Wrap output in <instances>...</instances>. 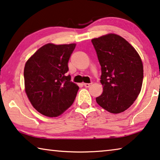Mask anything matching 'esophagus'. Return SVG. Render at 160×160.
Listing matches in <instances>:
<instances>
[{
	"mask_svg": "<svg viewBox=\"0 0 160 160\" xmlns=\"http://www.w3.org/2000/svg\"><path fill=\"white\" fill-rule=\"evenodd\" d=\"M91 84H92V83H84V84H83V85L85 87H89L90 86H91Z\"/></svg>",
	"mask_w": 160,
	"mask_h": 160,
	"instance_id": "34e87169",
	"label": "esophagus"
}]
</instances>
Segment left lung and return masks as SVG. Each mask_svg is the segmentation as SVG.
Masks as SVG:
<instances>
[{"label": "left lung", "instance_id": "left-lung-1", "mask_svg": "<svg viewBox=\"0 0 160 160\" xmlns=\"http://www.w3.org/2000/svg\"><path fill=\"white\" fill-rule=\"evenodd\" d=\"M101 66L103 92L97 103L111 113L127 110L139 94L143 82L142 59L122 37L108 34L92 40Z\"/></svg>", "mask_w": 160, "mask_h": 160}]
</instances>
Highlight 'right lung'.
Instances as JSON below:
<instances>
[{
  "mask_svg": "<svg viewBox=\"0 0 160 160\" xmlns=\"http://www.w3.org/2000/svg\"><path fill=\"white\" fill-rule=\"evenodd\" d=\"M76 44L41 47L25 64V91L33 107L45 116L57 117L74 102L78 87L71 82L68 63Z\"/></svg>",
  "mask_w": 160,
  "mask_h": 160,
  "instance_id": "right-lung-1",
  "label": "right lung"
}]
</instances>
